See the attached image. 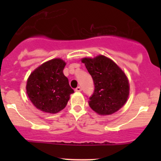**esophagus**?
I'll list each match as a JSON object with an SVG mask.
<instances>
[{"label":"esophagus","instance_id":"esophagus-1","mask_svg":"<svg viewBox=\"0 0 161 161\" xmlns=\"http://www.w3.org/2000/svg\"><path fill=\"white\" fill-rule=\"evenodd\" d=\"M75 91H76V92H80V91H82V88H81L80 86H78V87H76Z\"/></svg>","mask_w":161,"mask_h":161}]
</instances>
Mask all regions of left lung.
<instances>
[{"instance_id":"left-lung-1","label":"left lung","mask_w":161,"mask_h":161,"mask_svg":"<svg viewBox=\"0 0 161 161\" xmlns=\"http://www.w3.org/2000/svg\"><path fill=\"white\" fill-rule=\"evenodd\" d=\"M92 76L93 93L89 98V105L101 115L111 114L127 101L129 84L123 71L107 57L100 55L82 60Z\"/></svg>"}]
</instances>
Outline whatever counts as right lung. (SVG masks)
Segmentation results:
<instances>
[{"instance_id": "add662e5", "label": "right lung", "mask_w": 161, "mask_h": 161, "mask_svg": "<svg viewBox=\"0 0 161 161\" xmlns=\"http://www.w3.org/2000/svg\"><path fill=\"white\" fill-rule=\"evenodd\" d=\"M65 62L60 58L50 60L32 71L29 77L26 92L34 106L47 113L64 109L74 90L63 73Z\"/></svg>"}]
</instances>
